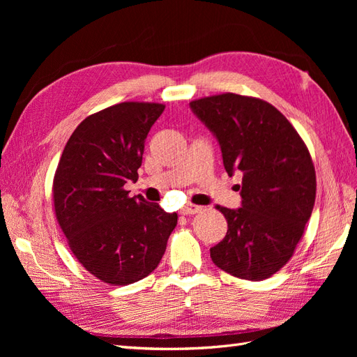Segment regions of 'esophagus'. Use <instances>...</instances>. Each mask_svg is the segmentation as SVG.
Instances as JSON below:
<instances>
[{
    "instance_id": "obj_1",
    "label": "esophagus",
    "mask_w": 357,
    "mask_h": 357,
    "mask_svg": "<svg viewBox=\"0 0 357 357\" xmlns=\"http://www.w3.org/2000/svg\"><path fill=\"white\" fill-rule=\"evenodd\" d=\"M199 211H202V207L201 205H195V204H186L185 207L180 210L181 214H197Z\"/></svg>"
}]
</instances>
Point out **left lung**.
Here are the masks:
<instances>
[{
	"instance_id": "left-lung-1",
	"label": "left lung",
	"mask_w": 357,
	"mask_h": 357,
	"mask_svg": "<svg viewBox=\"0 0 357 357\" xmlns=\"http://www.w3.org/2000/svg\"><path fill=\"white\" fill-rule=\"evenodd\" d=\"M218 138L223 165L243 174L241 207L218 205L228 222L225 238L210 248L215 266L261 282L294 256L316 201V169L304 139L269 102L220 93L190 102Z\"/></svg>"
}]
</instances>
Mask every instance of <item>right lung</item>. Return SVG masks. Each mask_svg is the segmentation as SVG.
Returning <instances> with one entry per match:
<instances>
[{"label":"right lung","instance_id":"1","mask_svg":"<svg viewBox=\"0 0 357 357\" xmlns=\"http://www.w3.org/2000/svg\"><path fill=\"white\" fill-rule=\"evenodd\" d=\"M158 102H121L74 129L53 177V207L73 255L102 283L126 286L155 271L177 213L129 198L144 142L164 112Z\"/></svg>","mask_w":357,"mask_h":357}]
</instances>
